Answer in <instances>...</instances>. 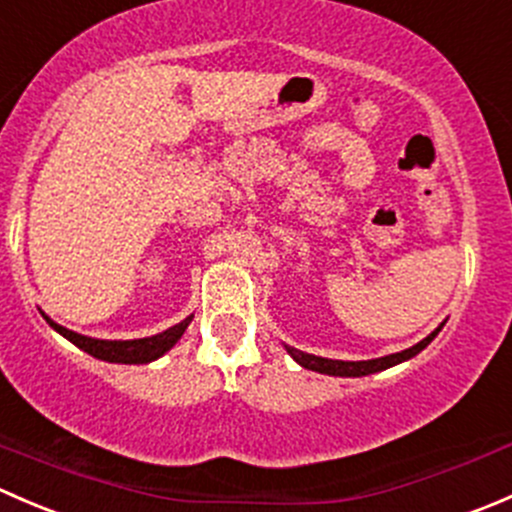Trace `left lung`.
<instances>
[{
	"instance_id": "8db88e82",
	"label": "left lung",
	"mask_w": 512,
	"mask_h": 512,
	"mask_svg": "<svg viewBox=\"0 0 512 512\" xmlns=\"http://www.w3.org/2000/svg\"><path fill=\"white\" fill-rule=\"evenodd\" d=\"M441 332V327L436 329V332L428 334L423 342L414 344L411 349H404V352L399 354H389V356H381V359H369V361H339V359H322V356H314V354H304L299 352V349L294 347H287V352L292 354L294 361H299V364L304 366V369H312V371H319V374H329V376H366V374H374V371H381V369H389V366L394 364H401V361L411 359V356H416L421 349H426L428 344H431V339L436 337V334Z\"/></svg>"
}]
</instances>
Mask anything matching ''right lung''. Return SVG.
<instances>
[{"label":"right lung","mask_w":512,"mask_h":512,"mask_svg":"<svg viewBox=\"0 0 512 512\" xmlns=\"http://www.w3.org/2000/svg\"><path fill=\"white\" fill-rule=\"evenodd\" d=\"M44 319L51 324V327L56 329V332L64 334V337L69 339L71 344H76V347L84 349V352H89L91 356H96V359L113 361V364H148V361L163 356L170 347H173L175 342H178L180 337H183L185 327H188L190 319H193V317L183 319V322L175 324V327H170V329H165V332L156 334V337L131 339V342H108V339H91V337H84V334L71 332V329L59 327V324L51 322L49 317H44Z\"/></svg>","instance_id":"right-lung-1"}]
</instances>
